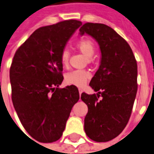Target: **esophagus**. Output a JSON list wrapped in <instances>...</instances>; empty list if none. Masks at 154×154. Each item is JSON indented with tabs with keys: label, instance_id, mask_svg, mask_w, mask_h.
<instances>
[{
	"label": "esophagus",
	"instance_id": "obj_1",
	"mask_svg": "<svg viewBox=\"0 0 154 154\" xmlns=\"http://www.w3.org/2000/svg\"><path fill=\"white\" fill-rule=\"evenodd\" d=\"M79 94H80V95H81V94H82V93L83 92V90H82V89H79Z\"/></svg>",
	"mask_w": 154,
	"mask_h": 154
}]
</instances>
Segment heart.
Returning a JSON list of instances; mask_svg holds the SVG:
<instances>
[{
  "mask_svg": "<svg viewBox=\"0 0 154 154\" xmlns=\"http://www.w3.org/2000/svg\"><path fill=\"white\" fill-rule=\"evenodd\" d=\"M76 48L87 57L88 62H92V56L95 52V45L91 39L87 38H81L75 44ZM70 51L67 48L62 50L60 53V64L63 67L69 66ZM90 73L86 70H72L67 72L64 76V81L68 85H72L77 87H83L90 79Z\"/></svg>",
  "mask_w": 154,
  "mask_h": 154,
  "instance_id": "obj_1",
  "label": "heart"
}]
</instances>
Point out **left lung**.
Instances as JSON below:
<instances>
[{"label": "left lung", "instance_id": "8db88e82", "mask_svg": "<svg viewBox=\"0 0 154 154\" xmlns=\"http://www.w3.org/2000/svg\"><path fill=\"white\" fill-rule=\"evenodd\" d=\"M79 30L98 42L102 56L90 82L97 94L81 96L88 106L84 128L91 140L106 142L118 137L130 119L137 92V60L127 41L108 26L87 22Z\"/></svg>", "mask_w": 154, "mask_h": 154}]
</instances>
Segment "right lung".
Masks as SVG:
<instances>
[{
    "instance_id": "right-lung-1",
    "label": "right lung",
    "mask_w": 154,
    "mask_h": 154,
    "mask_svg": "<svg viewBox=\"0 0 154 154\" xmlns=\"http://www.w3.org/2000/svg\"><path fill=\"white\" fill-rule=\"evenodd\" d=\"M66 20L37 29L20 46L9 69L12 101L28 134L42 143L61 137L75 103L77 86L59 88L63 82L60 53L77 28Z\"/></svg>"
}]
</instances>
